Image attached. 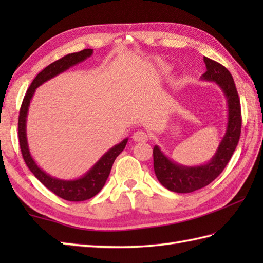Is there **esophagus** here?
<instances>
[{"mask_svg":"<svg viewBox=\"0 0 263 263\" xmlns=\"http://www.w3.org/2000/svg\"><path fill=\"white\" fill-rule=\"evenodd\" d=\"M132 138L136 142H146V141H148L149 135L146 132H143V131H137V132L133 133Z\"/></svg>","mask_w":263,"mask_h":263,"instance_id":"obj_1","label":"esophagus"}]
</instances>
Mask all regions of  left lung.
Listing matches in <instances>:
<instances>
[{"instance_id": "1", "label": "left lung", "mask_w": 263, "mask_h": 263, "mask_svg": "<svg viewBox=\"0 0 263 263\" xmlns=\"http://www.w3.org/2000/svg\"><path fill=\"white\" fill-rule=\"evenodd\" d=\"M206 71L201 77L205 81L216 82L224 92L228 107L226 133L212 158L203 165L184 166L170 159L158 146L154 147V170L158 181L170 191L190 193L208 185L224 171L241 136V103L233 77L225 66L203 58Z\"/></svg>"}]
</instances>
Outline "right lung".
<instances>
[{
  "instance_id": "right-lung-1",
  "label": "right lung",
  "mask_w": 263,
  "mask_h": 263,
  "mask_svg": "<svg viewBox=\"0 0 263 263\" xmlns=\"http://www.w3.org/2000/svg\"><path fill=\"white\" fill-rule=\"evenodd\" d=\"M91 48L83 49L81 52L68 54L55 61L52 64L46 66L43 71L39 72L36 76L35 79L32 80L30 87L25 95L24 102H22L20 113H19V122H18V130H19V143L22 157L28 168L31 171V173L35 175L41 183H43L49 191H52L58 197L62 198L68 201H85L95 197L100 190L105 185L106 181H107L108 175L111 170V166L114 164V160L116 159L123 150H124L128 139H124L119 144L111 147L107 153H105L100 159L95 164L90 170H89L85 175H82L76 180H61V178L53 177L46 172H44L41 167H39L36 161L33 160L32 156L30 154L29 147H28V140H27V115L28 109H29L30 100L36 91V88L42 86L44 82L48 81L52 78L57 77L58 74L62 73V72L70 69L78 63H81L88 58L91 57L92 54Z\"/></svg>"
}]
</instances>
